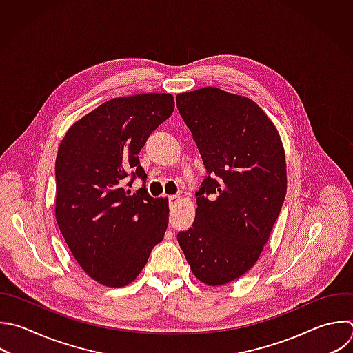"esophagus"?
<instances>
[{
  "label": "esophagus",
  "instance_id": "34e87169",
  "mask_svg": "<svg viewBox=\"0 0 353 353\" xmlns=\"http://www.w3.org/2000/svg\"><path fill=\"white\" fill-rule=\"evenodd\" d=\"M179 199H181V196H179V194H170V196H168V200H170V203H171V204L176 203Z\"/></svg>",
  "mask_w": 353,
  "mask_h": 353
}]
</instances>
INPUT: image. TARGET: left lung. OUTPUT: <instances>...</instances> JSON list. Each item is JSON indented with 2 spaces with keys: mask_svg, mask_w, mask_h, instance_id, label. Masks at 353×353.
<instances>
[{
  "mask_svg": "<svg viewBox=\"0 0 353 353\" xmlns=\"http://www.w3.org/2000/svg\"><path fill=\"white\" fill-rule=\"evenodd\" d=\"M207 176L196 218L178 243L193 274L208 285L243 276L258 261L280 214L285 156L273 123L251 99L207 87L176 95Z\"/></svg>",
  "mask_w": 353,
  "mask_h": 353,
  "instance_id": "8db88e82",
  "label": "left lung"
}]
</instances>
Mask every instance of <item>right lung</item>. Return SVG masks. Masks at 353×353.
<instances>
[{
    "instance_id": "add662e5",
    "label": "right lung",
    "mask_w": 353,
    "mask_h": 353,
    "mask_svg": "<svg viewBox=\"0 0 353 353\" xmlns=\"http://www.w3.org/2000/svg\"><path fill=\"white\" fill-rule=\"evenodd\" d=\"M174 108L170 94L114 98L74 123L59 145L57 222L79 265L103 285L135 280L167 230V199L124 183L130 172L127 186L146 181L138 154Z\"/></svg>"
}]
</instances>
